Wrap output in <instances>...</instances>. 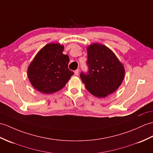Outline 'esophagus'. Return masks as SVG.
<instances>
[{"label": "esophagus", "mask_w": 153, "mask_h": 153, "mask_svg": "<svg viewBox=\"0 0 153 153\" xmlns=\"http://www.w3.org/2000/svg\"><path fill=\"white\" fill-rule=\"evenodd\" d=\"M79 70H76L75 72H74V74H75L76 76H78V74H79Z\"/></svg>", "instance_id": "esophagus-1"}]
</instances>
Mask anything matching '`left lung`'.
Instances as JSON below:
<instances>
[{
  "label": "left lung",
  "instance_id": "obj_1",
  "mask_svg": "<svg viewBox=\"0 0 153 153\" xmlns=\"http://www.w3.org/2000/svg\"><path fill=\"white\" fill-rule=\"evenodd\" d=\"M88 73H81V79L91 94L105 98L118 88L123 81L125 69L114 53L100 43L87 48Z\"/></svg>",
  "mask_w": 153,
  "mask_h": 153
}]
</instances>
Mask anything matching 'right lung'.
I'll return each instance as SVG.
<instances>
[{
	"label": "right lung",
	"mask_w": 153,
	"mask_h": 153,
	"mask_svg": "<svg viewBox=\"0 0 153 153\" xmlns=\"http://www.w3.org/2000/svg\"><path fill=\"white\" fill-rule=\"evenodd\" d=\"M63 45L49 43L35 55L27 69L31 85L44 94L57 92L65 86L74 72L68 69L69 56Z\"/></svg>",
	"instance_id": "obj_1"
}]
</instances>
